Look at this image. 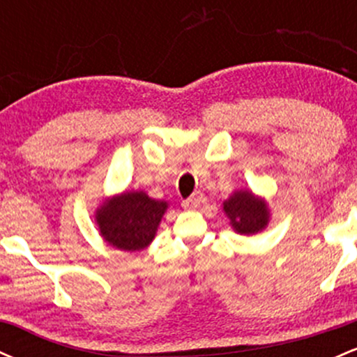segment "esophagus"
Returning a JSON list of instances; mask_svg holds the SVG:
<instances>
[{
    "mask_svg": "<svg viewBox=\"0 0 357 357\" xmlns=\"http://www.w3.org/2000/svg\"><path fill=\"white\" fill-rule=\"evenodd\" d=\"M202 203H203V195L202 192H195L191 198L184 199L183 206H184V210H196V208H199V204Z\"/></svg>",
    "mask_w": 357,
    "mask_h": 357,
    "instance_id": "1",
    "label": "esophagus"
}]
</instances>
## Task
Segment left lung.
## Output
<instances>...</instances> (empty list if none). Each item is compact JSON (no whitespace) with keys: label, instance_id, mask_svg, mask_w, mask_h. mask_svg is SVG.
Wrapping results in <instances>:
<instances>
[{"label":"left lung","instance_id":"8db88e82","mask_svg":"<svg viewBox=\"0 0 357 357\" xmlns=\"http://www.w3.org/2000/svg\"><path fill=\"white\" fill-rule=\"evenodd\" d=\"M223 211L230 218L231 228L240 235H255L268 225L270 211L265 199L248 190H236L223 203Z\"/></svg>","mask_w":357,"mask_h":357}]
</instances>
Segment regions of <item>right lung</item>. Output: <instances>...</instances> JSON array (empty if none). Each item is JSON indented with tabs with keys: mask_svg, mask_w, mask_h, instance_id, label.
Instances as JSON below:
<instances>
[{
	"mask_svg": "<svg viewBox=\"0 0 357 357\" xmlns=\"http://www.w3.org/2000/svg\"><path fill=\"white\" fill-rule=\"evenodd\" d=\"M166 210V202L149 198L144 191H126L104 199L96 211V221L110 247L139 252L154 240Z\"/></svg>",
	"mask_w": 357,
	"mask_h": 357,
	"instance_id": "add662e5",
	"label": "right lung"
}]
</instances>
